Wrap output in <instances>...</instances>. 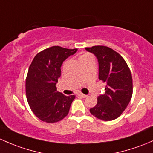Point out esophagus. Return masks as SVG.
I'll use <instances>...</instances> for the list:
<instances>
[{
	"label": "esophagus",
	"instance_id": "34e87169",
	"mask_svg": "<svg viewBox=\"0 0 153 153\" xmlns=\"http://www.w3.org/2000/svg\"><path fill=\"white\" fill-rule=\"evenodd\" d=\"M78 96H79V97H82V98H85V97H88L87 95H85V94H82V93H79V94H78Z\"/></svg>",
	"mask_w": 153,
	"mask_h": 153
}]
</instances>
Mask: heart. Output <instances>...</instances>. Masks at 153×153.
<instances>
[{"instance_id":"b5f03b06","label":"heart","mask_w":153,"mask_h":153,"mask_svg":"<svg viewBox=\"0 0 153 153\" xmlns=\"http://www.w3.org/2000/svg\"><path fill=\"white\" fill-rule=\"evenodd\" d=\"M88 56H90L89 54H83V55H82V56H79V61H80V62H81L82 60H83V59H85V58L88 57Z\"/></svg>"}]
</instances>
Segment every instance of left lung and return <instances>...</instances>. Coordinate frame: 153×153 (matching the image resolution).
Masks as SVG:
<instances>
[{"mask_svg":"<svg viewBox=\"0 0 153 153\" xmlns=\"http://www.w3.org/2000/svg\"><path fill=\"white\" fill-rule=\"evenodd\" d=\"M97 56L99 79L105 83V94L99 96L97 104L90 112L97 119L112 121L121 116L133 95V79L124 58L109 47L85 48Z\"/></svg>","mask_w":153,"mask_h":153,"instance_id":"obj_1","label":"left lung"}]
</instances>
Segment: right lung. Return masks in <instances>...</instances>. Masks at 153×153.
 <instances>
[{
  "label": "right lung",
  "mask_w": 153,
  "mask_h": 153,
  "mask_svg": "<svg viewBox=\"0 0 153 153\" xmlns=\"http://www.w3.org/2000/svg\"><path fill=\"white\" fill-rule=\"evenodd\" d=\"M77 48L68 49L55 45L34 56L26 79V99L34 114L42 122L54 123L68 113L74 95L65 96L56 91L61 65Z\"/></svg>",
  "instance_id": "add662e5"
}]
</instances>
